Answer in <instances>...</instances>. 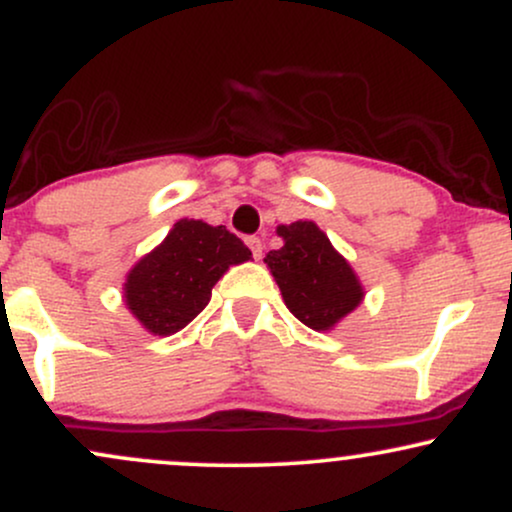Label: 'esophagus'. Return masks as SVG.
<instances>
[{
  "label": "esophagus",
  "instance_id": "1",
  "mask_svg": "<svg viewBox=\"0 0 512 512\" xmlns=\"http://www.w3.org/2000/svg\"><path fill=\"white\" fill-rule=\"evenodd\" d=\"M248 248L252 250V255H255V260H260V255H262V240L257 238V236H250V238H248Z\"/></svg>",
  "mask_w": 512,
  "mask_h": 512
}]
</instances>
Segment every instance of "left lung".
<instances>
[{
    "mask_svg": "<svg viewBox=\"0 0 512 512\" xmlns=\"http://www.w3.org/2000/svg\"><path fill=\"white\" fill-rule=\"evenodd\" d=\"M284 248L264 257L286 308L310 330H330L361 303L363 289L349 262L313 221L276 228Z\"/></svg>",
    "mask_w": 512,
    "mask_h": 512,
    "instance_id": "left-lung-1",
    "label": "left lung"
}]
</instances>
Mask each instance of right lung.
Instances as JSON below:
<instances>
[{
    "label": "right lung",
    "mask_w": 512,
    "mask_h": 512,
    "mask_svg": "<svg viewBox=\"0 0 512 512\" xmlns=\"http://www.w3.org/2000/svg\"><path fill=\"white\" fill-rule=\"evenodd\" d=\"M250 257L243 240L226 226L182 219L129 272L125 284L129 310L149 332H178L207 308L221 274Z\"/></svg>",
    "instance_id": "add662e5"
}]
</instances>
